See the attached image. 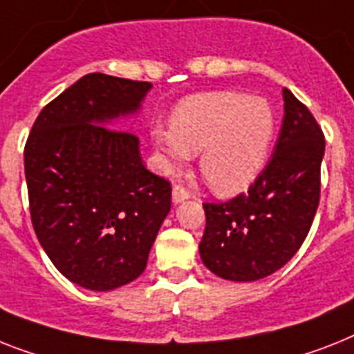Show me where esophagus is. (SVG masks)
Wrapping results in <instances>:
<instances>
[{"mask_svg":"<svg viewBox=\"0 0 354 354\" xmlns=\"http://www.w3.org/2000/svg\"><path fill=\"white\" fill-rule=\"evenodd\" d=\"M189 198V192L186 188H183L180 184H175L174 189H171V201L174 204H180L184 201H188Z\"/></svg>","mask_w":354,"mask_h":354,"instance_id":"esophagus-1","label":"esophagus"}]
</instances>
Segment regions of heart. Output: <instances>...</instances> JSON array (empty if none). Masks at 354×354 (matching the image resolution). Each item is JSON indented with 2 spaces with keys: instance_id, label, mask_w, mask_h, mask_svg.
Returning a JSON list of instances; mask_svg holds the SVG:
<instances>
[{
  "instance_id": "1",
  "label": "heart",
  "mask_w": 354,
  "mask_h": 354,
  "mask_svg": "<svg viewBox=\"0 0 354 354\" xmlns=\"http://www.w3.org/2000/svg\"><path fill=\"white\" fill-rule=\"evenodd\" d=\"M151 142L170 170L198 153V168L218 195H235L261 175L275 136L270 103L239 92L189 95L175 106L170 128H151Z\"/></svg>"
}]
</instances>
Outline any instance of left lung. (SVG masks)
Returning a JSON list of instances; mask_svg holds the SVG:
<instances>
[{
  "mask_svg": "<svg viewBox=\"0 0 354 354\" xmlns=\"http://www.w3.org/2000/svg\"><path fill=\"white\" fill-rule=\"evenodd\" d=\"M273 157L246 194L206 203L198 253L221 279L255 282L279 271L302 246L320 201L326 141L306 104L288 88Z\"/></svg>",
  "mask_w": 354,
  "mask_h": 354,
  "instance_id": "1",
  "label": "left lung"
}]
</instances>
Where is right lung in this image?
Returning a JSON list of instances; mask_svg holds the SVG:
<instances>
[{"label": "right lung", "instance_id": "add662e5", "mask_svg": "<svg viewBox=\"0 0 354 354\" xmlns=\"http://www.w3.org/2000/svg\"><path fill=\"white\" fill-rule=\"evenodd\" d=\"M151 83L81 77L37 115L25 146L32 226L61 275L92 291L141 275L171 206L139 139L113 121L141 110Z\"/></svg>", "mask_w": 354, "mask_h": 354}]
</instances>
